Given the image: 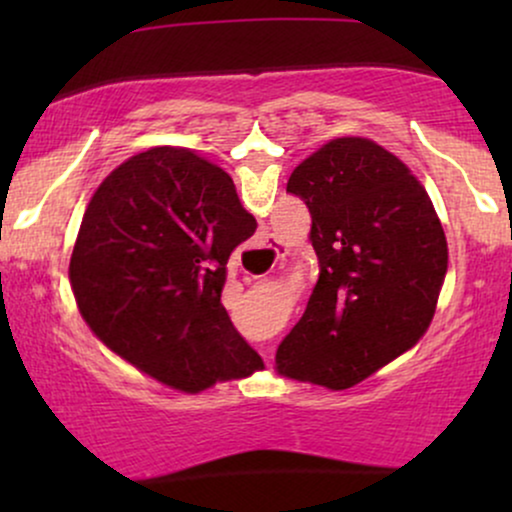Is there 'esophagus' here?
Returning a JSON list of instances; mask_svg holds the SVG:
<instances>
[{
  "label": "esophagus",
  "mask_w": 512,
  "mask_h": 512,
  "mask_svg": "<svg viewBox=\"0 0 512 512\" xmlns=\"http://www.w3.org/2000/svg\"><path fill=\"white\" fill-rule=\"evenodd\" d=\"M269 248L274 250L276 260H281V257L286 255V250H284V248H279V245H272V243H269ZM260 354H262L264 361L269 363V361H272V354H274V351H272V346H269V344H262V346H260Z\"/></svg>",
  "instance_id": "1"
}]
</instances>
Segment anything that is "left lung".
Returning a JSON list of instances; mask_svg holds the SVG:
<instances>
[{"label": "left lung", "mask_w": 512, "mask_h": 512, "mask_svg": "<svg viewBox=\"0 0 512 512\" xmlns=\"http://www.w3.org/2000/svg\"><path fill=\"white\" fill-rule=\"evenodd\" d=\"M310 209L320 279L276 349V373L354 387L424 337L448 274V240L407 163L366 137H337L293 168Z\"/></svg>", "instance_id": "obj_1"}]
</instances>
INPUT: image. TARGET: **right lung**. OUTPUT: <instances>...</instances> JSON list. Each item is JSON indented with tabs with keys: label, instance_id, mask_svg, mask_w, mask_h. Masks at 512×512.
<instances>
[{
	"label": "right lung",
	"instance_id": "right-lung-1",
	"mask_svg": "<svg viewBox=\"0 0 512 512\" xmlns=\"http://www.w3.org/2000/svg\"><path fill=\"white\" fill-rule=\"evenodd\" d=\"M257 221L226 170L180 146L127 158L88 199L69 262L79 313L113 354L180 392L264 368L221 305Z\"/></svg>",
	"mask_w": 512,
	"mask_h": 512
}]
</instances>
